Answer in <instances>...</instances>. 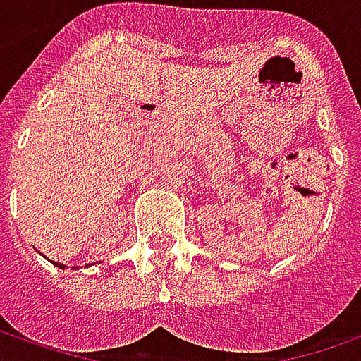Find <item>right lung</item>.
I'll list each match as a JSON object with an SVG mask.
<instances>
[{
  "label": "right lung",
  "instance_id": "1",
  "mask_svg": "<svg viewBox=\"0 0 361 361\" xmlns=\"http://www.w3.org/2000/svg\"><path fill=\"white\" fill-rule=\"evenodd\" d=\"M56 265H59V267H64V265H62V263H56Z\"/></svg>",
  "mask_w": 361,
  "mask_h": 361
}]
</instances>
